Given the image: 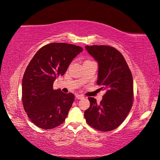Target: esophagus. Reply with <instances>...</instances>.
I'll return each mask as SVG.
<instances>
[{
    "label": "esophagus",
    "instance_id": "34e87169",
    "mask_svg": "<svg viewBox=\"0 0 160 160\" xmlns=\"http://www.w3.org/2000/svg\"><path fill=\"white\" fill-rule=\"evenodd\" d=\"M76 98L77 99H78V100H81V99H83V96H82V95H79V94H77L76 95Z\"/></svg>",
    "mask_w": 160,
    "mask_h": 160
}]
</instances>
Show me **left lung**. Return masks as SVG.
Returning <instances> with one entry per match:
<instances>
[{
    "label": "left lung",
    "instance_id": "1",
    "mask_svg": "<svg viewBox=\"0 0 160 160\" xmlns=\"http://www.w3.org/2000/svg\"><path fill=\"white\" fill-rule=\"evenodd\" d=\"M98 63L97 84L106 91L100 104L88 98L90 107L84 112L86 122L101 131L115 129L124 121L133 105V82L122 53L108 46H86Z\"/></svg>",
    "mask_w": 160,
    "mask_h": 160
}]
</instances>
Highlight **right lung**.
I'll list each match as a JSON object with an SVG mask.
<instances>
[{"instance_id": "right-lung-1", "label": "right lung", "mask_w": 160, "mask_h": 160, "mask_svg": "<svg viewBox=\"0 0 160 160\" xmlns=\"http://www.w3.org/2000/svg\"><path fill=\"white\" fill-rule=\"evenodd\" d=\"M82 48L65 43H52L38 50L22 78V103L33 124L50 129L62 124L74 102L73 93L54 90L53 83L63 76Z\"/></svg>"}]
</instances>
